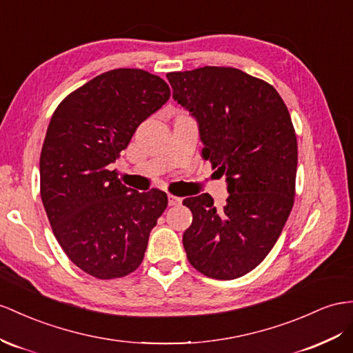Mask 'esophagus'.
<instances>
[{
    "label": "esophagus",
    "instance_id": "esophagus-1",
    "mask_svg": "<svg viewBox=\"0 0 353 353\" xmlns=\"http://www.w3.org/2000/svg\"><path fill=\"white\" fill-rule=\"evenodd\" d=\"M179 204H182V198H179V196H174V195H168V205H179Z\"/></svg>",
    "mask_w": 353,
    "mask_h": 353
}]
</instances>
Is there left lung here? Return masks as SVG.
<instances>
[{
  "label": "left lung",
  "instance_id": "left-lung-1",
  "mask_svg": "<svg viewBox=\"0 0 353 353\" xmlns=\"http://www.w3.org/2000/svg\"><path fill=\"white\" fill-rule=\"evenodd\" d=\"M173 98L198 125L201 155L225 176L227 204L201 194L183 200L192 223L183 234L189 263L231 280L263 263L294 205L298 149L277 90L231 67L168 73Z\"/></svg>",
  "mask_w": 353,
  "mask_h": 353
}]
</instances>
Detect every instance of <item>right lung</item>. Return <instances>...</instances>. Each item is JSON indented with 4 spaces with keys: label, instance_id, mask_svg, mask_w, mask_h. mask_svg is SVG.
Instances as JSON below:
<instances>
[{
    "label": "right lung",
    "instance_id": "add662e5",
    "mask_svg": "<svg viewBox=\"0 0 353 353\" xmlns=\"http://www.w3.org/2000/svg\"><path fill=\"white\" fill-rule=\"evenodd\" d=\"M170 98L161 77L117 68L89 80L53 113L40 157V189L67 256L97 279L123 277L144 258L167 194L126 188L110 165L135 130Z\"/></svg>",
    "mask_w": 353,
    "mask_h": 353
}]
</instances>
